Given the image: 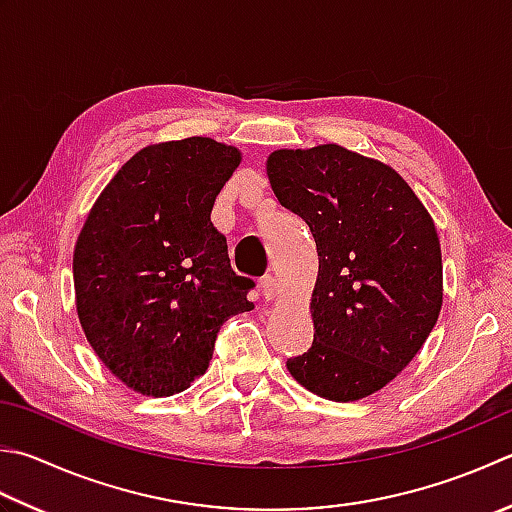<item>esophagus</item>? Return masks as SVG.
Listing matches in <instances>:
<instances>
[{
	"instance_id": "34e87169",
	"label": "esophagus",
	"mask_w": 512,
	"mask_h": 512,
	"mask_svg": "<svg viewBox=\"0 0 512 512\" xmlns=\"http://www.w3.org/2000/svg\"><path fill=\"white\" fill-rule=\"evenodd\" d=\"M259 288H262V293L268 302H273V299L279 295V282L273 275H266L262 282H259Z\"/></svg>"
}]
</instances>
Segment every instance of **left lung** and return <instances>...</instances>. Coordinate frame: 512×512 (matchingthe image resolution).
I'll list each match as a JSON object with an SVG mask.
<instances>
[{"mask_svg": "<svg viewBox=\"0 0 512 512\" xmlns=\"http://www.w3.org/2000/svg\"><path fill=\"white\" fill-rule=\"evenodd\" d=\"M266 173L319 259L313 344L288 373L330 402L373 395L413 362L442 310L433 217L393 166L339 144L273 150Z\"/></svg>", "mask_w": 512, "mask_h": 512, "instance_id": "left-lung-1", "label": "left lung"}]
</instances>
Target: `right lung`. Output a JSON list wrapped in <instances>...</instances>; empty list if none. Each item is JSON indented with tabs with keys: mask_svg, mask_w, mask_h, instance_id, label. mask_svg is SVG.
Segmentation results:
<instances>
[{
	"mask_svg": "<svg viewBox=\"0 0 512 512\" xmlns=\"http://www.w3.org/2000/svg\"><path fill=\"white\" fill-rule=\"evenodd\" d=\"M242 150L210 137L150 144L90 208L73 253L75 306L95 355L146 397L204 375L226 319L253 310L210 222Z\"/></svg>",
	"mask_w": 512,
	"mask_h": 512,
	"instance_id": "add662e5",
	"label": "right lung"
}]
</instances>
